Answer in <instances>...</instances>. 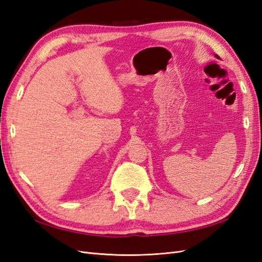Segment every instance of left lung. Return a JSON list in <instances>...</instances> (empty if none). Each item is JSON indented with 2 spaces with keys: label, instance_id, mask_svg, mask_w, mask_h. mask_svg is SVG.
I'll return each mask as SVG.
<instances>
[{
  "label": "left lung",
  "instance_id": "8db88e82",
  "mask_svg": "<svg viewBox=\"0 0 262 262\" xmlns=\"http://www.w3.org/2000/svg\"><path fill=\"white\" fill-rule=\"evenodd\" d=\"M215 57H216V58H219V55H217V54H215Z\"/></svg>",
  "mask_w": 262,
  "mask_h": 262
}]
</instances>
